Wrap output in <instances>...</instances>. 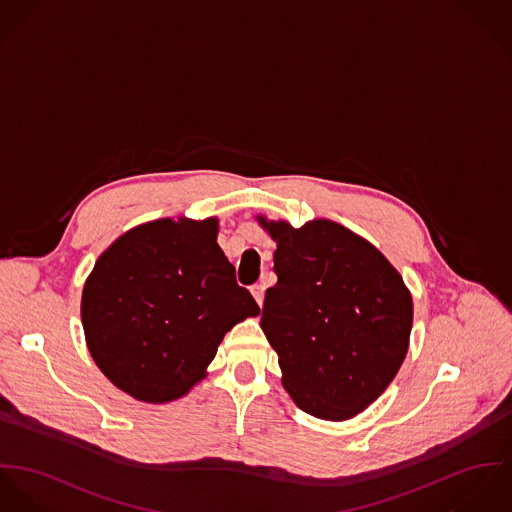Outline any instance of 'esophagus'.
<instances>
[{"label":"esophagus","instance_id":"esophagus-1","mask_svg":"<svg viewBox=\"0 0 512 512\" xmlns=\"http://www.w3.org/2000/svg\"><path fill=\"white\" fill-rule=\"evenodd\" d=\"M251 294H253V298L257 300V304H259V306H263V298H265V286H263V284H253V286H251Z\"/></svg>","mask_w":512,"mask_h":512}]
</instances>
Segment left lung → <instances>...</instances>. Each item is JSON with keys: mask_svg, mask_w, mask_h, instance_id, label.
Returning a JSON list of instances; mask_svg holds the SVG:
<instances>
[{"mask_svg": "<svg viewBox=\"0 0 512 512\" xmlns=\"http://www.w3.org/2000/svg\"><path fill=\"white\" fill-rule=\"evenodd\" d=\"M259 224L277 241V284L261 328L279 355L284 389L304 412L347 420L391 385L406 357L412 296L385 255L330 220Z\"/></svg>", "mask_w": 512, "mask_h": 512, "instance_id": "left-lung-1", "label": "left lung"}]
</instances>
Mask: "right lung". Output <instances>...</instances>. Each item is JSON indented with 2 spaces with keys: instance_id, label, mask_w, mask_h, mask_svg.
Listing matches in <instances>:
<instances>
[{
  "instance_id": "obj_1",
  "label": "right lung",
  "mask_w": 512,
  "mask_h": 512,
  "mask_svg": "<svg viewBox=\"0 0 512 512\" xmlns=\"http://www.w3.org/2000/svg\"><path fill=\"white\" fill-rule=\"evenodd\" d=\"M80 310L100 371L153 404L184 397L229 330L259 314L218 245L216 218H163L117 237L84 284Z\"/></svg>"
}]
</instances>
